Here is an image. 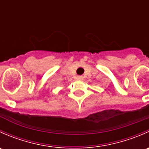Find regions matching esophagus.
<instances>
[{
    "mask_svg": "<svg viewBox=\"0 0 149 149\" xmlns=\"http://www.w3.org/2000/svg\"><path fill=\"white\" fill-rule=\"evenodd\" d=\"M83 79H84L83 76H77V79H79V80H82Z\"/></svg>",
    "mask_w": 149,
    "mask_h": 149,
    "instance_id": "esophagus-1",
    "label": "esophagus"
}]
</instances>
